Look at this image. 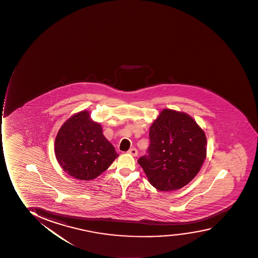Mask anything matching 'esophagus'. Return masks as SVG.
<instances>
[{"label":"esophagus","mask_w":258,"mask_h":258,"mask_svg":"<svg viewBox=\"0 0 258 258\" xmlns=\"http://www.w3.org/2000/svg\"><path fill=\"white\" fill-rule=\"evenodd\" d=\"M128 153H130L131 155H133L134 157H137V155H138V151H137L136 148H131V149L128 151Z\"/></svg>","instance_id":"obj_1"}]
</instances>
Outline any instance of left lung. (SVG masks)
Listing matches in <instances>:
<instances>
[{"label":"left lung","instance_id":"8db88e82","mask_svg":"<svg viewBox=\"0 0 258 258\" xmlns=\"http://www.w3.org/2000/svg\"><path fill=\"white\" fill-rule=\"evenodd\" d=\"M148 155L139 158L150 183L161 191L185 186L206 158L205 132L185 112L163 109L149 132Z\"/></svg>","mask_w":258,"mask_h":258}]
</instances>
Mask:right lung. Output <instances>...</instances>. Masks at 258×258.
I'll list each match as a JSON object with an SVG mask.
<instances>
[{"instance_id":"add662e5","label":"right lung","mask_w":258,"mask_h":258,"mask_svg":"<svg viewBox=\"0 0 258 258\" xmlns=\"http://www.w3.org/2000/svg\"><path fill=\"white\" fill-rule=\"evenodd\" d=\"M56 159L63 171L80 180H92L112 165L118 154L103 135L90 112L73 115L59 128L54 142Z\"/></svg>"}]
</instances>
